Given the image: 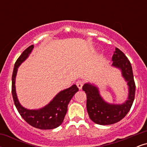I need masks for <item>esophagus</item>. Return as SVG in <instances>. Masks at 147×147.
<instances>
[{
	"mask_svg": "<svg viewBox=\"0 0 147 147\" xmlns=\"http://www.w3.org/2000/svg\"><path fill=\"white\" fill-rule=\"evenodd\" d=\"M76 84H77V87H78L79 90H80V89L82 88V86H83L84 82H82V80H79V81H77V83H76Z\"/></svg>",
	"mask_w": 147,
	"mask_h": 147,
	"instance_id": "obj_1",
	"label": "esophagus"
}]
</instances>
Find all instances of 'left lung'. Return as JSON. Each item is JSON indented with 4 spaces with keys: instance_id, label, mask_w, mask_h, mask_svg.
<instances>
[{
    "instance_id": "left-lung-1",
    "label": "left lung",
    "mask_w": 147,
    "mask_h": 147,
    "mask_svg": "<svg viewBox=\"0 0 147 147\" xmlns=\"http://www.w3.org/2000/svg\"><path fill=\"white\" fill-rule=\"evenodd\" d=\"M112 61V65L120 69L122 77L129 86V96L125 102L114 104L105 102L99 94L98 88L90 83L85 84L82 88L86 94V107L89 117L92 122L100 125L113 124L122 119L131 109L135 98L136 84L129 60L119 49L116 48Z\"/></svg>"
}]
</instances>
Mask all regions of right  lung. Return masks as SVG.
<instances>
[{
	"mask_svg": "<svg viewBox=\"0 0 147 147\" xmlns=\"http://www.w3.org/2000/svg\"><path fill=\"white\" fill-rule=\"evenodd\" d=\"M33 48L34 45H32L25 50L14 64L11 78V93L13 99L19 114L30 125L39 129H53L59 126L63 122L69 102L74 95L79 90V88L74 84L71 87L60 91L48 105L40 109L29 110L22 106L18 102L16 92V76L18 68L29 57Z\"/></svg>",
	"mask_w": 147,
	"mask_h": 147,
	"instance_id": "obj_1",
	"label": "right lung"
}]
</instances>
